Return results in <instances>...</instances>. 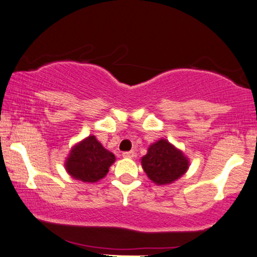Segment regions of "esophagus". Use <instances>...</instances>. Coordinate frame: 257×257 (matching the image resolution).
<instances>
[{
	"mask_svg": "<svg viewBox=\"0 0 257 257\" xmlns=\"http://www.w3.org/2000/svg\"><path fill=\"white\" fill-rule=\"evenodd\" d=\"M122 156L124 158H133L135 156V153H134V151H125V153L122 154Z\"/></svg>",
	"mask_w": 257,
	"mask_h": 257,
	"instance_id": "esophagus-1",
	"label": "esophagus"
}]
</instances>
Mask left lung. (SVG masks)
<instances>
[{
	"label": "left lung",
	"instance_id": "left-lung-1",
	"mask_svg": "<svg viewBox=\"0 0 257 257\" xmlns=\"http://www.w3.org/2000/svg\"><path fill=\"white\" fill-rule=\"evenodd\" d=\"M141 164L151 182L169 185L185 175L190 160L168 140L160 139L150 144L147 155L141 158Z\"/></svg>",
	"mask_w": 257,
	"mask_h": 257
}]
</instances>
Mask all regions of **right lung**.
Returning a JSON list of instances; mask_svg holds the SVG:
<instances>
[{
  "label": "right lung",
  "instance_id": "right-lung-1",
  "mask_svg": "<svg viewBox=\"0 0 257 257\" xmlns=\"http://www.w3.org/2000/svg\"><path fill=\"white\" fill-rule=\"evenodd\" d=\"M114 162V154L91 135L71 148L64 164L72 178L84 183H96L107 176Z\"/></svg>",
  "mask_w": 257,
  "mask_h": 257
}]
</instances>
